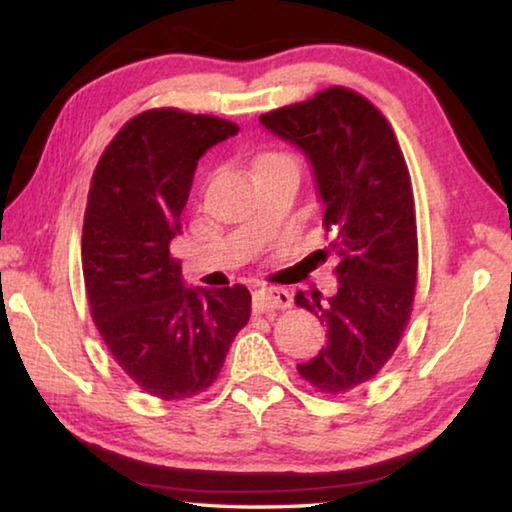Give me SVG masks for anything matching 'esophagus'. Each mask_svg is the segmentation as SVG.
Wrapping results in <instances>:
<instances>
[{
  "mask_svg": "<svg viewBox=\"0 0 512 512\" xmlns=\"http://www.w3.org/2000/svg\"><path fill=\"white\" fill-rule=\"evenodd\" d=\"M291 293L280 287H262L255 291L253 309L255 314H268V311H282L291 307Z\"/></svg>",
  "mask_w": 512,
  "mask_h": 512,
  "instance_id": "esophagus-1",
  "label": "esophagus"
}]
</instances>
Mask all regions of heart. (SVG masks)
I'll return each mask as SVG.
<instances>
[{
	"mask_svg": "<svg viewBox=\"0 0 512 512\" xmlns=\"http://www.w3.org/2000/svg\"><path fill=\"white\" fill-rule=\"evenodd\" d=\"M277 164H293L291 155L282 153V151H262L255 158V173L257 171H264V169H271V167H277Z\"/></svg>",
	"mask_w": 512,
	"mask_h": 512,
	"instance_id": "obj_1",
	"label": "heart"
}]
</instances>
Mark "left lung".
<instances>
[{
	"label": "left lung",
	"mask_w": 512,
	"mask_h": 512,
	"mask_svg": "<svg viewBox=\"0 0 512 512\" xmlns=\"http://www.w3.org/2000/svg\"><path fill=\"white\" fill-rule=\"evenodd\" d=\"M259 121L309 158L323 228L341 257L336 296L296 293V305L327 327V348L298 363V375L323 395L348 393L386 366L413 311L418 228L409 167L388 119L341 85Z\"/></svg>",
	"instance_id": "left-lung-1"
}]
</instances>
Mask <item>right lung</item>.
I'll list each match as a JSON object with an SVG mask.
<instances>
[{
  "label": "right lung",
  "instance_id": "right-lung-1",
  "mask_svg": "<svg viewBox=\"0 0 512 512\" xmlns=\"http://www.w3.org/2000/svg\"><path fill=\"white\" fill-rule=\"evenodd\" d=\"M237 133L219 117L153 108L121 126L92 173L81 239L92 320L119 368L167 402L214 384L250 318L244 284L185 289L169 250L198 160Z\"/></svg>",
  "mask_w": 512,
  "mask_h": 512
}]
</instances>
